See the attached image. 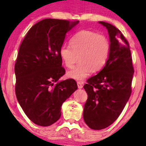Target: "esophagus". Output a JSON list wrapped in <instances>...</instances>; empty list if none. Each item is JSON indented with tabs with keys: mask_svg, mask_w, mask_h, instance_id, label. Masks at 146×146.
I'll return each instance as SVG.
<instances>
[{
	"mask_svg": "<svg viewBox=\"0 0 146 146\" xmlns=\"http://www.w3.org/2000/svg\"><path fill=\"white\" fill-rule=\"evenodd\" d=\"M77 85H78V87L79 89H81L83 88V82H78Z\"/></svg>",
	"mask_w": 146,
	"mask_h": 146,
	"instance_id": "1",
	"label": "esophagus"
}]
</instances>
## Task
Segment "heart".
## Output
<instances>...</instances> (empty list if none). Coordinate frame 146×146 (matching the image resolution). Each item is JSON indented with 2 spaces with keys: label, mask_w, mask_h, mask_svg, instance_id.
Listing matches in <instances>:
<instances>
[{
  "label": "heart",
  "mask_w": 146,
  "mask_h": 146,
  "mask_svg": "<svg viewBox=\"0 0 146 146\" xmlns=\"http://www.w3.org/2000/svg\"><path fill=\"white\" fill-rule=\"evenodd\" d=\"M70 45L71 47L62 46L59 55L68 68L74 66L78 56V64L67 73L70 78L82 80L94 70L102 69L108 60L110 42L104 35L90 31H81L71 38Z\"/></svg>",
  "instance_id": "obj_1"
}]
</instances>
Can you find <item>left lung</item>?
<instances>
[{
	"mask_svg": "<svg viewBox=\"0 0 146 146\" xmlns=\"http://www.w3.org/2000/svg\"><path fill=\"white\" fill-rule=\"evenodd\" d=\"M98 23L108 32L110 52L105 66L84 86L88 99L83 112L85 123L97 130L108 127L120 115L130 97L134 72L127 40L114 26Z\"/></svg>",
	"mask_w": 146,
	"mask_h": 146,
	"instance_id": "8db88e82",
	"label": "left lung"
}]
</instances>
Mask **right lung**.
Instances as JSON below:
<instances>
[{"label":"right lung","mask_w":146,"mask_h":146,"mask_svg":"<svg viewBox=\"0 0 146 146\" xmlns=\"http://www.w3.org/2000/svg\"><path fill=\"white\" fill-rule=\"evenodd\" d=\"M79 23L46 19L31 27L22 42L15 66V92L20 106L36 124L49 126L61 116V107L78 88L64 75L59 50L66 35Z\"/></svg>","instance_id":"right-lung-1"}]
</instances>
